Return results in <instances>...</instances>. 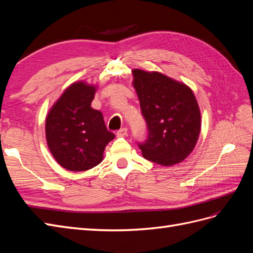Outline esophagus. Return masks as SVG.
<instances>
[{
  "mask_svg": "<svg viewBox=\"0 0 253 253\" xmlns=\"http://www.w3.org/2000/svg\"><path fill=\"white\" fill-rule=\"evenodd\" d=\"M116 135H117L118 137H125V136H126V135H127V128H126V127H122V128L118 129Z\"/></svg>",
  "mask_w": 253,
  "mask_h": 253,
  "instance_id": "obj_1",
  "label": "esophagus"
}]
</instances>
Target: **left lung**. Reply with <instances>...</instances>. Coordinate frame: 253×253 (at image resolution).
I'll list each match as a JSON object with an SVG mask.
<instances>
[{
    "label": "left lung",
    "instance_id": "obj_1",
    "mask_svg": "<svg viewBox=\"0 0 253 253\" xmlns=\"http://www.w3.org/2000/svg\"><path fill=\"white\" fill-rule=\"evenodd\" d=\"M134 87L147 124L142 156L158 165L182 162L197 142L201 112L193 91L160 73L134 70Z\"/></svg>",
    "mask_w": 253,
    "mask_h": 253
}]
</instances>
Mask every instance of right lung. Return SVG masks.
Masks as SVG:
<instances>
[{"label": "right lung", "instance_id": "right-lung-1", "mask_svg": "<svg viewBox=\"0 0 253 253\" xmlns=\"http://www.w3.org/2000/svg\"><path fill=\"white\" fill-rule=\"evenodd\" d=\"M95 87L74 83L52 106L45 131L52 156L65 169L86 171L102 162L105 145L115 135L108 131L101 112L90 108Z\"/></svg>", "mask_w": 253, "mask_h": 253}]
</instances>
